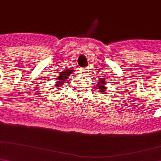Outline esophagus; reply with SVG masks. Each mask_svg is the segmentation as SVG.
<instances>
[{"instance_id": "obj_1", "label": "esophagus", "mask_w": 161, "mask_h": 161, "mask_svg": "<svg viewBox=\"0 0 161 161\" xmlns=\"http://www.w3.org/2000/svg\"><path fill=\"white\" fill-rule=\"evenodd\" d=\"M80 72L84 74L89 73V68H80Z\"/></svg>"}]
</instances>
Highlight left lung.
<instances>
[{
  "mask_svg": "<svg viewBox=\"0 0 161 161\" xmlns=\"http://www.w3.org/2000/svg\"><path fill=\"white\" fill-rule=\"evenodd\" d=\"M105 85H106V81L104 80L101 78L98 79L97 86V90H100L99 92H102L103 94H107L106 92L108 91V88Z\"/></svg>",
  "mask_w": 161,
  "mask_h": 161,
  "instance_id": "1",
  "label": "left lung"
}]
</instances>
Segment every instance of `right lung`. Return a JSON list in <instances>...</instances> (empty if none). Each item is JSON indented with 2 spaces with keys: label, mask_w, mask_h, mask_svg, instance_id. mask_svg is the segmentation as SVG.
<instances>
[{
  "label": "right lung",
  "mask_w": 161,
  "mask_h": 161,
  "mask_svg": "<svg viewBox=\"0 0 161 161\" xmlns=\"http://www.w3.org/2000/svg\"><path fill=\"white\" fill-rule=\"evenodd\" d=\"M74 71L75 70H73V69H66V70L61 72L60 73H58L59 76H58V78H56L57 80H58V82H56L57 88H61V86L63 85L64 82L65 80H67V79L70 76V74H72V73H73ZM55 89H57V88H55Z\"/></svg>",
  "instance_id": "obj_1"
}]
</instances>
